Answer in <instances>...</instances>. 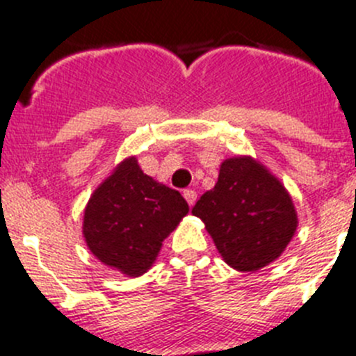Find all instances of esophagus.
I'll return each instance as SVG.
<instances>
[{"instance_id": "34e87169", "label": "esophagus", "mask_w": 356, "mask_h": 356, "mask_svg": "<svg viewBox=\"0 0 356 356\" xmlns=\"http://www.w3.org/2000/svg\"><path fill=\"white\" fill-rule=\"evenodd\" d=\"M184 198L186 202H188L189 207H193L195 202H197V191H193V189H184Z\"/></svg>"}]
</instances>
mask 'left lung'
<instances>
[{"label": "left lung", "mask_w": 356, "mask_h": 356, "mask_svg": "<svg viewBox=\"0 0 356 356\" xmlns=\"http://www.w3.org/2000/svg\"><path fill=\"white\" fill-rule=\"evenodd\" d=\"M191 214L204 221L221 258L241 272L277 260L298 227L288 189L251 156L225 159L216 186L202 195Z\"/></svg>", "instance_id": "1"}]
</instances>
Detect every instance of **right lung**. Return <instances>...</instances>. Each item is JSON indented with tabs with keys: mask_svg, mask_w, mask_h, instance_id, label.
<instances>
[{
	"mask_svg": "<svg viewBox=\"0 0 356 356\" xmlns=\"http://www.w3.org/2000/svg\"><path fill=\"white\" fill-rule=\"evenodd\" d=\"M188 211L179 191L149 177L137 156H128L92 191L82 235L103 265L138 277L152 267L163 241Z\"/></svg>",
	"mask_w": 356,
	"mask_h": 356,
	"instance_id": "1",
	"label": "right lung"
}]
</instances>
